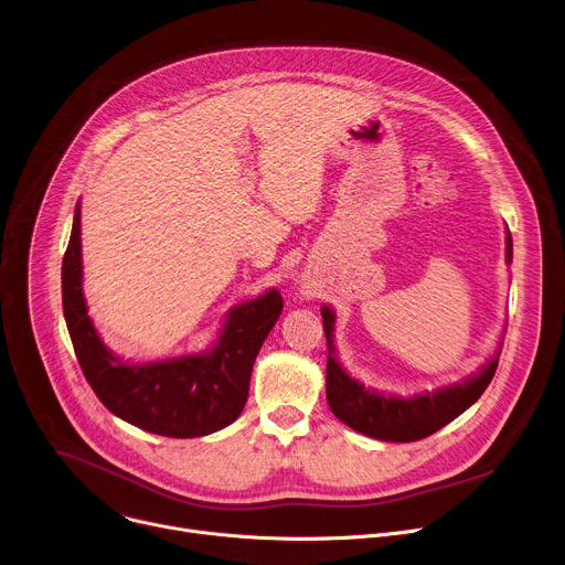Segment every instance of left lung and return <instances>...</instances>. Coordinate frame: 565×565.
Returning <instances> with one entry per match:
<instances>
[{"mask_svg":"<svg viewBox=\"0 0 565 565\" xmlns=\"http://www.w3.org/2000/svg\"><path fill=\"white\" fill-rule=\"evenodd\" d=\"M505 257L512 262V234L508 230L505 236ZM324 317V333L329 344V362H327V397L331 412L351 429L386 440V443H414L427 438L467 412L473 402L482 395L492 382L499 355L482 366L476 375L465 382L449 384L436 388L434 393H418L414 397H397L384 395L373 388H366L358 380H353L335 358L333 344V327L335 312L324 306L321 308Z\"/></svg>","mask_w":565,"mask_h":565,"instance_id":"8db88e82","label":"left lung"}]
</instances>
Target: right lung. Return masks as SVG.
<instances>
[{"label":"right lung","instance_id":"obj_1","mask_svg":"<svg viewBox=\"0 0 565 565\" xmlns=\"http://www.w3.org/2000/svg\"><path fill=\"white\" fill-rule=\"evenodd\" d=\"M62 308L79 369L114 416L149 434L199 438L227 427L244 412L257 353L281 315L284 299L273 288L234 306L207 353L127 364L103 344L87 315L77 203L62 259Z\"/></svg>","mask_w":565,"mask_h":565}]
</instances>
